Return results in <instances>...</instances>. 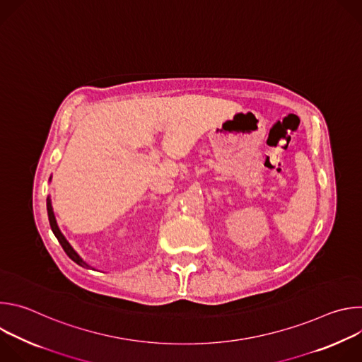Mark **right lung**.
<instances>
[{
  "label": "right lung",
  "instance_id": "1",
  "mask_svg": "<svg viewBox=\"0 0 362 362\" xmlns=\"http://www.w3.org/2000/svg\"><path fill=\"white\" fill-rule=\"evenodd\" d=\"M47 212H48V221H49V226H51V230H53V233L56 235V238L59 239V242H60V245L63 246V249H64V252L67 253V256L70 257L71 261H74L77 265H80V267H83V268H90L81 257L76 253V250L71 247V245L67 242V239L63 236V233L60 232V229H59V226H57V222H56V218H54V214H53V208H51V202H49V199H47Z\"/></svg>",
  "mask_w": 362,
  "mask_h": 362
}]
</instances>
